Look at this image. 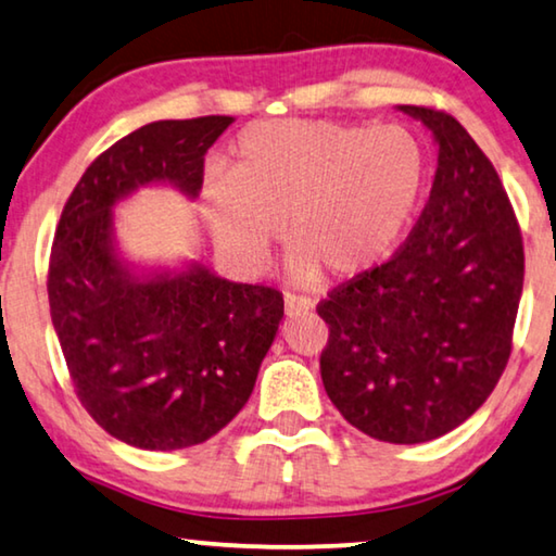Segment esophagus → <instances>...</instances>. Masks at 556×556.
Returning a JSON list of instances; mask_svg holds the SVG:
<instances>
[{
  "instance_id": "esophagus-1",
  "label": "esophagus",
  "mask_w": 556,
  "mask_h": 556,
  "mask_svg": "<svg viewBox=\"0 0 556 556\" xmlns=\"http://www.w3.org/2000/svg\"><path fill=\"white\" fill-rule=\"evenodd\" d=\"M312 309H314L312 300H306V296H292V294H287V300H285L287 317H300V314H309Z\"/></svg>"
}]
</instances>
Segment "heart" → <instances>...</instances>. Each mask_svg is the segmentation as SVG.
I'll use <instances>...</instances> for the list:
<instances>
[{
    "label": "heart",
    "mask_w": 556,
    "mask_h": 556,
    "mask_svg": "<svg viewBox=\"0 0 556 556\" xmlns=\"http://www.w3.org/2000/svg\"><path fill=\"white\" fill-rule=\"evenodd\" d=\"M427 152L404 124L279 119L239 135L225 177L206 185L214 242L247 271L269 262L275 231L300 285L352 281L396 252L417 217Z\"/></svg>",
    "instance_id": "b5f03b06"
}]
</instances>
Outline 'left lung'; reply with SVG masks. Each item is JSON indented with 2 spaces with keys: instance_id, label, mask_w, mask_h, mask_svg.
<instances>
[{
  "instance_id": "1",
  "label": "left lung",
  "mask_w": 556,
  "mask_h": 556,
  "mask_svg": "<svg viewBox=\"0 0 556 556\" xmlns=\"http://www.w3.org/2000/svg\"><path fill=\"white\" fill-rule=\"evenodd\" d=\"M432 131L437 172L392 260L317 306L329 325L321 382L359 432L432 442L475 414L511 352L525 247L492 162L450 114L400 106Z\"/></svg>"
}]
</instances>
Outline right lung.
Segmentation results:
<instances>
[{"mask_svg":"<svg viewBox=\"0 0 556 556\" xmlns=\"http://www.w3.org/2000/svg\"><path fill=\"white\" fill-rule=\"evenodd\" d=\"M235 117L162 119L89 164L64 204L49 262V309L79 402L104 432L149 452L202 444L250 400L285 317L277 289L204 262L137 264L117 206L142 187L202 189L204 154Z\"/></svg>","mask_w":556,"mask_h":556,"instance_id":"right-lung-1","label":"right lung"}]
</instances>
